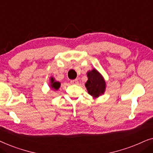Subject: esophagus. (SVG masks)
I'll use <instances>...</instances> for the list:
<instances>
[{
  "label": "esophagus",
  "instance_id": "34e87169",
  "mask_svg": "<svg viewBox=\"0 0 153 153\" xmlns=\"http://www.w3.org/2000/svg\"><path fill=\"white\" fill-rule=\"evenodd\" d=\"M71 83L72 84H74V85H77L79 83V81L77 80V79H74V80H72L70 81Z\"/></svg>",
  "mask_w": 153,
  "mask_h": 153
}]
</instances>
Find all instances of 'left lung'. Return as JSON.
<instances>
[{
	"instance_id": "8db88e82",
	"label": "left lung",
	"mask_w": 153,
	"mask_h": 153,
	"mask_svg": "<svg viewBox=\"0 0 153 153\" xmlns=\"http://www.w3.org/2000/svg\"><path fill=\"white\" fill-rule=\"evenodd\" d=\"M88 81L85 83L88 93L93 98L103 95L106 91V81L104 77L95 68L87 72Z\"/></svg>"
}]
</instances>
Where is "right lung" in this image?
<instances>
[{"label":"right lung","instance_id":"add662e5","mask_svg":"<svg viewBox=\"0 0 153 153\" xmlns=\"http://www.w3.org/2000/svg\"><path fill=\"white\" fill-rule=\"evenodd\" d=\"M50 88L53 89V91H58L60 87V83L59 81H57L53 77H50Z\"/></svg>","mask_w":153,"mask_h":153}]
</instances>
